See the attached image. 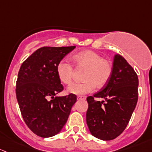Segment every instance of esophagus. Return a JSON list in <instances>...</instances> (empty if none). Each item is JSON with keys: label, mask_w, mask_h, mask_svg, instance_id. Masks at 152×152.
<instances>
[{"label": "esophagus", "mask_w": 152, "mask_h": 152, "mask_svg": "<svg viewBox=\"0 0 152 152\" xmlns=\"http://www.w3.org/2000/svg\"><path fill=\"white\" fill-rule=\"evenodd\" d=\"M86 99V96H78L77 99L78 100H85Z\"/></svg>", "instance_id": "esophagus-1"}]
</instances>
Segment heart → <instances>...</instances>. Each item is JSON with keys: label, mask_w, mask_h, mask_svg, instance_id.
<instances>
[{"label": "heart", "mask_w": 152, "mask_h": 152, "mask_svg": "<svg viewBox=\"0 0 152 152\" xmlns=\"http://www.w3.org/2000/svg\"><path fill=\"white\" fill-rule=\"evenodd\" d=\"M73 61L77 69H85L82 83H73L67 88V92L76 95L91 93L95 88H102L110 80L113 72V65L109 59L104 58L99 53L84 50L75 55ZM56 73L62 83L69 85L74 75L73 66L65 59L59 61L56 65Z\"/></svg>", "instance_id": "obj_1"}]
</instances>
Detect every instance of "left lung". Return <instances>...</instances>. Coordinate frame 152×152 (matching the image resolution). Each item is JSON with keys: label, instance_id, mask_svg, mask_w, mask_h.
I'll use <instances>...</instances> for the list:
<instances>
[{"label": "left lung", "instance_id": "obj_1", "mask_svg": "<svg viewBox=\"0 0 152 152\" xmlns=\"http://www.w3.org/2000/svg\"><path fill=\"white\" fill-rule=\"evenodd\" d=\"M110 80L100 91L87 97L86 123L91 133L103 140H113L127 126L138 99V77L120 55L113 60ZM95 98H102L96 101Z\"/></svg>", "mask_w": 152, "mask_h": 152}]
</instances>
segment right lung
Segmentation results:
<instances>
[{"mask_svg":"<svg viewBox=\"0 0 152 152\" xmlns=\"http://www.w3.org/2000/svg\"><path fill=\"white\" fill-rule=\"evenodd\" d=\"M75 48L42 47L24 61L19 70L15 91L20 112L29 129L39 137L58 133L76 102L74 94L55 96L64 90L56 65Z\"/></svg>","mask_w":152,"mask_h":152,"instance_id":"obj_1","label":"right lung"}]
</instances>
